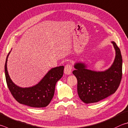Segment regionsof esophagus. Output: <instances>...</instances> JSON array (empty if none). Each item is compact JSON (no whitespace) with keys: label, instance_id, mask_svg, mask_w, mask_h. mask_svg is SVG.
I'll use <instances>...</instances> for the list:
<instances>
[{"label":"esophagus","instance_id":"obj_1","mask_svg":"<svg viewBox=\"0 0 128 128\" xmlns=\"http://www.w3.org/2000/svg\"><path fill=\"white\" fill-rule=\"evenodd\" d=\"M72 71V65L69 64H66V66H65V68H64V73L66 74H68V75H69V74H71Z\"/></svg>","mask_w":128,"mask_h":128}]
</instances>
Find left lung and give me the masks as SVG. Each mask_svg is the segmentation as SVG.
<instances>
[{"label": "left lung", "instance_id": "8db88e82", "mask_svg": "<svg viewBox=\"0 0 128 128\" xmlns=\"http://www.w3.org/2000/svg\"><path fill=\"white\" fill-rule=\"evenodd\" d=\"M115 58L112 66L104 72L87 69L85 64L76 62L73 74L77 79V92L80 99L86 104L97 102L116 92L122 78V60L120 48L112 41Z\"/></svg>", "mask_w": 128, "mask_h": 128}]
</instances>
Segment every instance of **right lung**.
Here are the masks:
<instances>
[{
	"mask_svg": "<svg viewBox=\"0 0 128 128\" xmlns=\"http://www.w3.org/2000/svg\"><path fill=\"white\" fill-rule=\"evenodd\" d=\"M10 52L6 58L5 75L6 84L11 94L16 101L21 104L36 108L47 106L54 96L56 82L63 75L64 66L52 68L40 82L34 86L22 88L16 85L8 74L7 60Z\"/></svg>",
	"mask_w": 128,
	"mask_h": 128,
	"instance_id": "1",
	"label": "right lung"
}]
</instances>
